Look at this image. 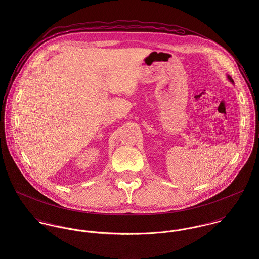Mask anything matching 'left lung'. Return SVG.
I'll use <instances>...</instances> for the list:
<instances>
[{"instance_id":"left-lung-1","label":"left lung","mask_w":259,"mask_h":259,"mask_svg":"<svg viewBox=\"0 0 259 259\" xmlns=\"http://www.w3.org/2000/svg\"><path fill=\"white\" fill-rule=\"evenodd\" d=\"M227 78H228V80L230 81V82H232V83H234V81H233V79L231 78V76H229V75H227Z\"/></svg>"}]
</instances>
